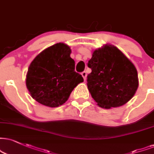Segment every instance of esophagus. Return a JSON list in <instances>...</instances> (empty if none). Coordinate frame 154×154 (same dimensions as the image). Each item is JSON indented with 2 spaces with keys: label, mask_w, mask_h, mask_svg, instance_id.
Masks as SVG:
<instances>
[{
  "label": "esophagus",
  "mask_w": 154,
  "mask_h": 154,
  "mask_svg": "<svg viewBox=\"0 0 154 154\" xmlns=\"http://www.w3.org/2000/svg\"><path fill=\"white\" fill-rule=\"evenodd\" d=\"M81 75H82L83 79H84V81H86V76H87V74H86V71H83L81 73Z\"/></svg>",
  "instance_id": "1"
}]
</instances>
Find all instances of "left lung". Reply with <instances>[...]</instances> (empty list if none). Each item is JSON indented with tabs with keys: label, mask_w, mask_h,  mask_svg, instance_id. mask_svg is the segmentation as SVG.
<instances>
[{
	"label": "left lung",
	"mask_w": 154,
	"mask_h": 154,
	"mask_svg": "<svg viewBox=\"0 0 154 154\" xmlns=\"http://www.w3.org/2000/svg\"><path fill=\"white\" fill-rule=\"evenodd\" d=\"M87 86L92 98L106 109L126 104L138 87L137 70L119 48L106 44L93 52Z\"/></svg>",
	"instance_id": "8db88e82"
}]
</instances>
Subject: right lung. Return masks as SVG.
<instances>
[{
  "label": "right lung",
  "instance_id": "1",
  "mask_svg": "<svg viewBox=\"0 0 154 154\" xmlns=\"http://www.w3.org/2000/svg\"><path fill=\"white\" fill-rule=\"evenodd\" d=\"M71 53L68 45L58 43L43 50L31 63L26 84L31 97L39 103L51 108L63 105L83 81L75 71Z\"/></svg>",
  "mask_w": 154,
  "mask_h": 154
}]
</instances>
